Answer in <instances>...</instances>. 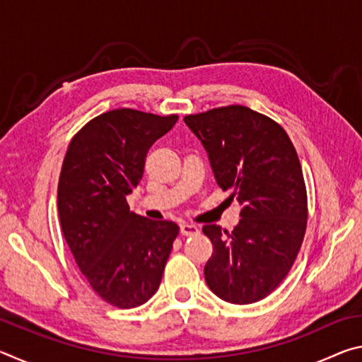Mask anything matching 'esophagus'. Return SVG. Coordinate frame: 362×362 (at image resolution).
Instances as JSON below:
<instances>
[{
	"label": "esophagus",
	"mask_w": 362,
	"mask_h": 362,
	"mask_svg": "<svg viewBox=\"0 0 362 362\" xmlns=\"http://www.w3.org/2000/svg\"><path fill=\"white\" fill-rule=\"evenodd\" d=\"M180 233L183 236H196V235H199V228L193 223H182Z\"/></svg>",
	"instance_id": "obj_1"
}]
</instances>
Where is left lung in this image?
Listing matches in <instances>:
<instances>
[{"mask_svg":"<svg viewBox=\"0 0 362 362\" xmlns=\"http://www.w3.org/2000/svg\"><path fill=\"white\" fill-rule=\"evenodd\" d=\"M183 121L203 144L218 187L241 204L231 231L203 226L214 246L206 283L225 302H259L287 276L303 241L308 207L297 151L278 122L243 105Z\"/></svg>","mask_w":362,"mask_h":362,"instance_id":"8db88e82","label":"left lung"}]
</instances>
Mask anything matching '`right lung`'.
I'll list each match as a JSON object with an SVG mask.
<instances>
[{
	"label": "right lung",
	"instance_id": "obj_1",
	"mask_svg": "<svg viewBox=\"0 0 362 362\" xmlns=\"http://www.w3.org/2000/svg\"><path fill=\"white\" fill-rule=\"evenodd\" d=\"M177 115L112 110L79 131L60 170V226L76 265L110 305L136 308L161 284L179 225L129 211L150 146L173 129Z\"/></svg>",
	"mask_w": 362,
	"mask_h": 362
}]
</instances>
